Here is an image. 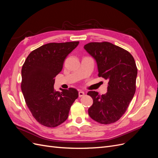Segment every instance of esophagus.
Instances as JSON below:
<instances>
[{"mask_svg":"<svg viewBox=\"0 0 158 158\" xmlns=\"http://www.w3.org/2000/svg\"><path fill=\"white\" fill-rule=\"evenodd\" d=\"M84 95H85V94H84V92H82V91H80V92H78V95H79L80 98L83 97Z\"/></svg>","mask_w":158,"mask_h":158,"instance_id":"obj_1","label":"esophagus"}]
</instances>
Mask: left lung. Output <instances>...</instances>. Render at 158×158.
I'll return each instance as SVG.
<instances>
[{
	"mask_svg": "<svg viewBox=\"0 0 158 158\" xmlns=\"http://www.w3.org/2000/svg\"><path fill=\"white\" fill-rule=\"evenodd\" d=\"M84 48L96 60L98 76L108 80L107 92L87 94L93 99L88 114L93 120L109 125L119 120L136 92L137 67L132 55L109 42H91Z\"/></svg>",
	"mask_w": 158,
	"mask_h": 158,
	"instance_id": "8db88e82",
	"label": "left lung"
}]
</instances>
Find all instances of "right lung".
<instances>
[{
  "label": "right lung",
  "instance_id": "1",
  "mask_svg": "<svg viewBox=\"0 0 158 158\" xmlns=\"http://www.w3.org/2000/svg\"><path fill=\"white\" fill-rule=\"evenodd\" d=\"M78 44L73 41L44 45L31 51L22 66V92L33 117L42 125L53 128L64 123L78 97L75 88L62 89V92L54 89L55 76Z\"/></svg>",
  "mask_w": 158,
  "mask_h": 158
}]
</instances>
